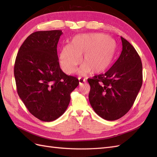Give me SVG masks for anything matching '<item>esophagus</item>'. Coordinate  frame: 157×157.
<instances>
[{
  "label": "esophagus",
  "mask_w": 157,
  "mask_h": 157,
  "mask_svg": "<svg viewBox=\"0 0 157 157\" xmlns=\"http://www.w3.org/2000/svg\"><path fill=\"white\" fill-rule=\"evenodd\" d=\"M78 81H79V85L80 86H81V85H82L85 82H86V80L82 78H78Z\"/></svg>",
  "instance_id": "34e87169"
}]
</instances>
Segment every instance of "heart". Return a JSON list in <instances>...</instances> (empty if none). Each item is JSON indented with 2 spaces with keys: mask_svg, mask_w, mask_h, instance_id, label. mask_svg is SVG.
<instances>
[{
  "mask_svg": "<svg viewBox=\"0 0 157 157\" xmlns=\"http://www.w3.org/2000/svg\"><path fill=\"white\" fill-rule=\"evenodd\" d=\"M116 50L115 41L101 33H88L75 36L69 46L61 48L59 63L65 73L74 72L82 58L78 73H101L110 66Z\"/></svg>",
  "mask_w": 157,
  "mask_h": 157,
  "instance_id": "heart-1",
  "label": "heart"
}]
</instances>
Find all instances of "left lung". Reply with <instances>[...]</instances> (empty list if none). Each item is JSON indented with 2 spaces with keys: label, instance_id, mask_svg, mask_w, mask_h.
Wrapping results in <instances>:
<instances>
[{
  "label": "left lung",
  "instance_id": "obj_1",
  "mask_svg": "<svg viewBox=\"0 0 157 157\" xmlns=\"http://www.w3.org/2000/svg\"><path fill=\"white\" fill-rule=\"evenodd\" d=\"M121 38L122 50L116 62L105 73L88 79L90 105L107 121L117 120L129 111L143 82L140 56L129 42Z\"/></svg>",
  "mask_w": 157,
  "mask_h": 157
}]
</instances>
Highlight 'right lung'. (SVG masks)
Returning a JSON list of instances; mask_svg holds the SVG:
<instances>
[{
  "mask_svg": "<svg viewBox=\"0 0 157 157\" xmlns=\"http://www.w3.org/2000/svg\"><path fill=\"white\" fill-rule=\"evenodd\" d=\"M61 30L33 33L23 42L14 64L17 92L29 111L44 122L65 113L78 80L61 69L57 53Z\"/></svg>",
  "mask_w": 157,
  "mask_h": 157,
  "instance_id": "right-lung-1",
  "label": "right lung"
}]
</instances>
